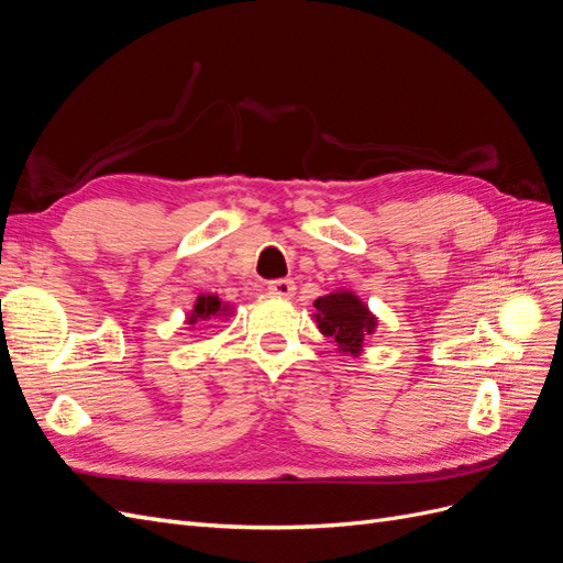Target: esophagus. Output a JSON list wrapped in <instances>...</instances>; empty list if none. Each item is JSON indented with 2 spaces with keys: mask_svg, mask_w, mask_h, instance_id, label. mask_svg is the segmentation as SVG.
<instances>
[{
  "mask_svg": "<svg viewBox=\"0 0 563 563\" xmlns=\"http://www.w3.org/2000/svg\"><path fill=\"white\" fill-rule=\"evenodd\" d=\"M267 291L272 296H277V298H294L296 284L291 279H275V282L267 284Z\"/></svg>",
  "mask_w": 563,
  "mask_h": 563,
  "instance_id": "34e87169",
  "label": "esophagus"
}]
</instances>
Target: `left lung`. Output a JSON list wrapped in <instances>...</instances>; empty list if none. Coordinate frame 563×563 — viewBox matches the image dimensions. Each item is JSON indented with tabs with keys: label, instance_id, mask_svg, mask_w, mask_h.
I'll use <instances>...</instances> for the list:
<instances>
[{
	"label": "left lung",
	"instance_id": "left-lung-1",
	"mask_svg": "<svg viewBox=\"0 0 563 563\" xmlns=\"http://www.w3.org/2000/svg\"><path fill=\"white\" fill-rule=\"evenodd\" d=\"M312 317L317 329L333 340L338 352L350 356H360L366 338L378 329V317L350 288H338L329 296L317 298Z\"/></svg>",
	"mask_w": 563,
	"mask_h": 563
}]
</instances>
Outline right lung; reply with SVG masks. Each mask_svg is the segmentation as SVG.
I'll use <instances>...</instances> for the list:
<instances>
[{
	"label": "right lung",
	"mask_w": 563,
	"mask_h": 563,
	"mask_svg": "<svg viewBox=\"0 0 563 563\" xmlns=\"http://www.w3.org/2000/svg\"><path fill=\"white\" fill-rule=\"evenodd\" d=\"M230 314H232V305L223 302V300H220V298L213 296V294H201V296L195 300L192 310L187 312L185 323H187V327H190V331H192V329L197 327V323L213 321V319L230 317Z\"/></svg>",
	"instance_id": "right-lung-1"
}]
</instances>
